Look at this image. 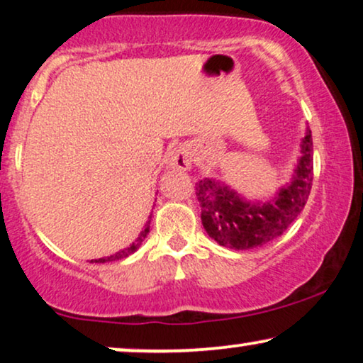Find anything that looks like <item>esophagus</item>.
Listing matches in <instances>:
<instances>
[{
    "label": "esophagus",
    "instance_id": "34e87169",
    "mask_svg": "<svg viewBox=\"0 0 363 363\" xmlns=\"http://www.w3.org/2000/svg\"><path fill=\"white\" fill-rule=\"evenodd\" d=\"M167 163L170 168H175V170H180V172H186L190 170L191 167V158L188 155L185 147H178L172 152V155L168 157Z\"/></svg>",
    "mask_w": 363,
    "mask_h": 363
}]
</instances>
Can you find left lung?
Instances as JSON below:
<instances>
[{"label":"left lung","mask_w":363,"mask_h":363,"mask_svg":"<svg viewBox=\"0 0 363 363\" xmlns=\"http://www.w3.org/2000/svg\"><path fill=\"white\" fill-rule=\"evenodd\" d=\"M312 135L307 128L301 140V155L294 175L274 198L251 201L215 178L196 183L201 206V223L208 236L230 250L245 251L261 247L281 236L304 210L314 178Z\"/></svg>","instance_id":"left-lung-1"}]
</instances>
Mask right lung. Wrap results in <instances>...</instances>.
<instances>
[{"label": "right lung", "mask_w": 363, "mask_h": 363, "mask_svg": "<svg viewBox=\"0 0 363 363\" xmlns=\"http://www.w3.org/2000/svg\"><path fill=\"white\" fill-rule=\"evenodd\" d=\"M152 218V216H150ZM148 231H150V220L147 221V225H145V228H143L142 230V233L140 235H138V238L135 241L132 242L130 246H127V247H123V250H121L118 252H116V255H111V256H107V257H99V259H92L91 262H111V261H117V259H123V257H127V256H130L132 252H135L138 247H140V245L143 242V240H145L147 238V235H148Z\"/></svg>", "instance_id": "add662e5"}]
</instances>
